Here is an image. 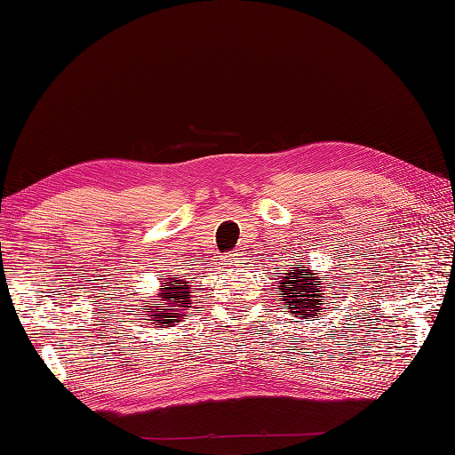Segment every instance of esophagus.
Returning a JSON list of instances; mask_svg holds the SVG:
<instances>
[{"label":"esophagus","mask_w":455,"mask_h":455,"mask_svg":"<svg viewBox=\"0 0 455 455\" xmlns=\"http://www.w3.org/2000/svg\"><path fill=\"white\" fill-rule=\"evenodd\" d=\"M227 259H228V266H243L244 264V254L236 252V250H235L233 254L227 256Z\"/></svg>","instance_id":"obj_1"}]
</instances>
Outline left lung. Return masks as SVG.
I'll list each match as a JSON object with an SVG mask.
<instances>
[{"instance_id": "obj_1", "label": "left lung", "mask_w": 455, "mask_h": 455, "mask_svg": "<svg viewBox=\"0 0 455 455\" xmlns=\"http://www.w3.org/2000/svg\"><path fill=\"white\" fill-rule=\"evenodd\" d=\"M338 282L334 279L332 285ZM277 295L283 299V308L295 318H318L324 305V283L316 275L315 269L308 267H289L285 275L279 277L275 287Z\"/></svg>"}]
</instances>
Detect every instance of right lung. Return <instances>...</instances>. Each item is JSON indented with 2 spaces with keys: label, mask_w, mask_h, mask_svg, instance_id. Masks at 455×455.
I'll return each mask as SVG.
<instances>
[{
  "label": "right lung",
  "mask_w": 455,
  "mask_h": 455,
  "mask_svg": "<svg viewBox=\"0 0 455 455\" xmlns=\"http://www.w3.org/2000/svg\"><path fill=\"white\" fill-rule=\"evenodd\" d=\"M191 293L193 287L183 282L180 277H164V283L150 301H144L142 305L144 321H152L150 324H158L156 328L173 326V323H181L186 316V311L191 307Z\"/></svg>",
  "instance_id": "right-lung-1"
}]
</instances>
